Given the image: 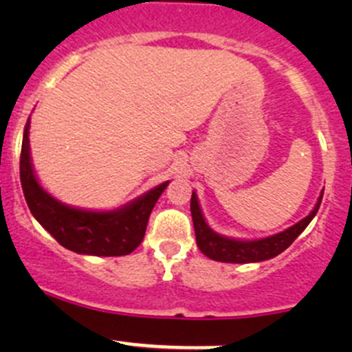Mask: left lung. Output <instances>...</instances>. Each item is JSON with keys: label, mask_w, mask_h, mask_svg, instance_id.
I'll return each instance as SVG.
<instances>
[{"label": "left lung", "mask_w": 352, "mask_h": 352, "mask_svg": "<svg viewBox=\"0 0 352 352\" xmlns=\"http://www.w3.org/2000/svg\"><path fill=\"white\" fill-rule=\"evenodd\" d=\"M322 197H324V190H322L314 211H311L307 218L298 221L296 225L289 226L285 232L276 233V235L265 236V239L258 240H235L218 235V233L212 232V230L209 228L204 216H202L201 208H199L196 192H192V197H190V214H192L194 232H196V242L199 250H201L206 257L212 258V261L232 262V264L261 262L276 257V255H279L281 252H285L286 248L298 239V235L310 225V221L314 219V216L317 214L318 208H320Z\"/></svg>", "instance_id": "obj_1"}]
</instances>
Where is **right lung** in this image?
Masks as SVG:
<instances>
[{"instance_id": "1", "label": "right lung", "mask_w": 352, "mask_h": 352, "mask_svg": "<svg viewBox=\"0 0 352 352\" xmlns=\"http://www.w3.org/2000/svg\"><path fill=\"white\" fill-rule=\"evenodd\" d=\"M30 119L25 124L20 180L28 209L34 218L67 250L98 257L127 255L140 247L156 201L168 182L160 184L127 206L113 211H87L63 204L45 192L30 163L28 141Z\"/></svg>"}]
</instances>
